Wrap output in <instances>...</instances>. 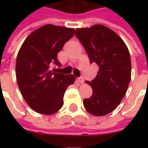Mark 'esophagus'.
Returning a JSON list of instances; mask_svg holds the SVG:
<instances>
[{
	"instance_id": "1",
	"label": "esophagus",
	"mask_w": 148,
	"mask_h": 148,
	"mask_svg": "<svg viewBox=\"0 0 148 148\" xmlns=\"http://www.w3.org/2000/svg\"><path fill=\"white\" fill-rule=\"evenodd\" d=\"M77 82H79L80 84H83L84 83V79L82 77H78L77 78Z\"/></svg>"
}]
</instances>
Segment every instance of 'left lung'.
<instances>
[{
    "label": "left lung",
    "mask_w": 148,
    "mask_h": 148,
    "mask_svg": "<svg viewBox=\"0 0 148 148\" xmlns=\"http://www.w3.org/2000/svg\"><path fill=\"white\" fill-rule=\"evenodd\" d=\"M75 35L90 62L99 66L96 77L92 82L86 81L93 89V94L84 99V106L89 113L96 116L109 114L120 105L130 82L129 51L114 31L102 24L77 28Z\"/></svg>",
    "instance_id": "8db88e82"
}]
</instances>
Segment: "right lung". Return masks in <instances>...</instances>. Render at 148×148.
Listing matches in <instances>:
<instances>
[{
	"mask_svg": "<svg viewBox=\"0 0 148 148\" xmlns=\"http://www.w3.org/2000/svg\"><path fill=\"white\" fill-rule=\"evenodd\" d=\"M74 28L46 24L26 38L18 52L16 76L22 96L32 109L52 115L63 106V96L73 74L54 73L51 66H60L57 55L74 35Z\"/></svg>",
	"mask_w": 148,
	"mask_h": 148,
	"instance_id": "right-lung-1",
	"label": "right lung"
}]
</instances>
